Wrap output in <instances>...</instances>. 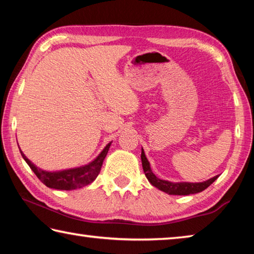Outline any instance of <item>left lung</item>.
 Segmentation results:
<instances>
[{"label":"left lung","instance_id":"obj_1","mask_svg":"<svg viewBox=\"0 0 254 254\" xmlns=\"http://www.w3.org/2000/svg\"><path fill=\"white\" fill-rule=\"evenodd\" d=\"M141 161H142V168L144 171V175L149 183L152 186L157 187L160 190L167 192L169 195H190V194H197V192L203 191L204 189L207 188L209 185H212L215 180L218 178V175L215 177L210 178L203 183H170L167 180L159 179L156 175H154L151 168H150V163L148 159L145 158L144 151L142 149L141 152Z\"/></svg>","mask_w":254,"mask_h":254}]
</instances>
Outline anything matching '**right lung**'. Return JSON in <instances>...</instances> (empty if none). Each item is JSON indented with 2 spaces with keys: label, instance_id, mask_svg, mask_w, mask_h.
I'll return each instance as SVG.
<instances>
[{
  "label": "right lung",
  "instance_id": "obj_1",
  "mask_svg": "<svg viewBox=\"0 0 254 254\" xmlns=\"http://www.w3.org/2000/svg\"><path fill=\"white\" fill-rule=\"evenodd\" d=\"M111 143L112 142L107 144L104 150L100 153V156L91 163H88V165L78 167V168L74 169L53 171V173H51V171H45L38 168V167L34 166L33 163L24 156L21 150L20 152L22 154L23 159L25 162L28 163L30 168L32 169L37 177L40 179V182L42 184H45L47 187L59 189V190H72V189L84 187L86 185L91 184L93 180H95L98 174H100L103 161H104L106 154L109 152Z\"/></svg>",
  "mask_w": 254,
  "mask_h": 254
}]
</instances>
